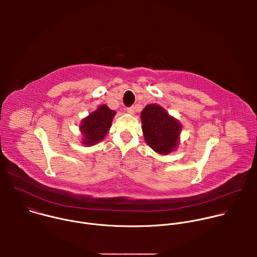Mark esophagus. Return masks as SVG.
I'll use <instances>...</instances> for the list:
<instances>
[{
	"label": "esophagus",
	"instance_id": "esophagus-1",
	"mask_svg": "<svg viewBox=\"0 0 257 257\" xmlns=\"http://www.w3.org/2000/svg\"><path fill=\"white\" fill-rule=\"evenodd\" d=\"M127 112H128L129 114H131V115H134V114H135V107H134V106L128 107V108H127Z\"/></svg>",
	"mask_w": 257,
	"mask_h": 257
}]
</instances>
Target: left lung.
<instances>
[{
  "instance_id": "obj_1",
  "label": "left lung",
  "mask_w": 257,
  "mask_h": 257,
  "mask_svg": "<svg viewBox=\"0 0 257 257\" xmlns=\"http://www.w3.org/2000/svg\"><path fill=\"white\" fill-rule=\"evenodd\" d=\"M145 142L157 154L167 156L175 152L180 143L182 124L158 103L148 104L140 114Z\"/></svg>"
}]
</instances>
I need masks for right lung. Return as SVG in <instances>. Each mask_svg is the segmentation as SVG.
Returning <instances> with one entry per match:
<instances>
[{"instance_id":"obj_1","label":"right lung","mask_w":257,"mask_h":257,"mask_svg":"<svg viewBox=\"0 0 257 257\" xmlns=\"http://www.w3.org/2000/svg\"><path fill=\"white\" fill-rule=\"evenodd\" d=\"M116 112L106 104H100L95 111L83 118L79 125L81 144L92 146L101 142L112 126Z\"/></svg>"}]
</instances>
